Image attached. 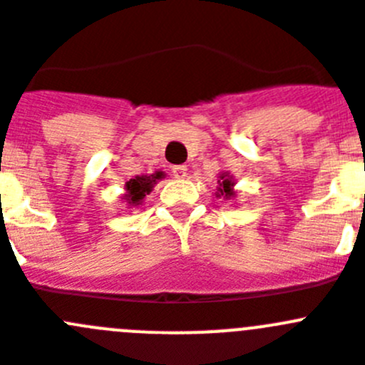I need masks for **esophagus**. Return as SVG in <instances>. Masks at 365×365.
Returning a JSON list of instances; mask_svg holds the SVG:
<instances>
[{"label":"esophagus","instance_id":"34e87169","mask_svg":"<svg viewBox=\"0 0 365 365\" xmlns=\"http://www.w3.org/2000/svg\"><path fill=\"white\" fill-rule=\"evenodd\" d=\"M173 175H175L176 178H185L187 167L185 165H175L173 167Z\"/></svg>","mask_w":365,"mask_h":365}]
</instances>
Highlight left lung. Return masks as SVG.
Listing matches in <instances>:
<instances>
[{
  "label": "left lung",
  "instance_id": "8db88e82",
  "mask_svg": "<svg viewBox=\"0 0 365 365\" xmlns=\"http://www.w3.org/2000/svg\"><path fill=\"white\" fill-rule=\"evenodd\" d=\"M220 180H222V182H218V196L222 195L223 198H231V196H235V192H232V185H235V183L231 182V178H227V175L223 173V175L220 176Z\"/></svg>",
  "mask_w": 365,
  "mask_h": 365
}]
</instances>
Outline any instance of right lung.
Segmentation results:
<instances>
[{
    "label": "right lung",
    "mask_w": 365,
    "mask_h": 365,
    "mask_svg": "<svg viewBox=\"0 0 365 365\" xmlns=\"http://www.w3.org/2000/svg\"><path fill=\"white\" fill-rule=\"evenodd\" d=\"M162 176H163L162 173H156V175L136 176V178L129 180L125 185L127 187V195H125L127 202L138 205V203L143 200V196L149 195L150 190H153V187L156 185V182H158Z\"/></svg>",
    "instance_id": "obj_1"
}]
</instances>
